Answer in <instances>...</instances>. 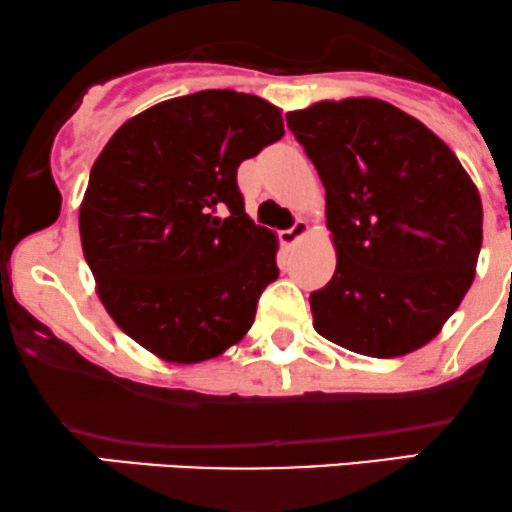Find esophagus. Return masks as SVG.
Returning a JSON list of instances; mask_svg holds the SVG:
<instances>
[{"instance_id": "esophagus-1", "label": "esophagus", "mask_w": 512, "mask_h": 512, "mask_svg": "<svg viewBox=\"0 0 512 512\" xmlns=\"http://www.w3.org/2000/svg\"><path fill=\"white\" fill-rule=\"evenodd\" d=\"M309 234V225L304 220H297L295 225H292L290 229H285V232H280V241H283L285 246H292L297 244L302 237H307Z\"/></svg>"}]
</instances>
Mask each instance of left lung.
<instances>
[{
	"instance_id": "1",
	"label": "left lung",
	"mask_w": 512,
	"mask_h": 512,
	"mask_svg": "<svg viewBox=\"0 0 512 512\" xmlns=\"http://www.w3.org/2000/svg\"><path fill=\"white\" fill-rule=\"evenodd\" d=\"M285 118L326 188L336 246V273L309 295L314 329L370 358L426 346L474 283L484 239L474 181L387 101H319Z\"/></svg>"
}]
</instances>
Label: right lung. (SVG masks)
Here are the masks:
<instances>
[{
    "label": "right lung",
    "instance_id": "right-lung-1",
    "mask_svg": "<svg viewBox=\"0 0 512 512\" xmlns=\"http://www.w3.org/2000/svg\"><path fill=\"white\" fill-rule=\"evenodd\" d=\"M283 135L278 106L208 89L125 120L91 166L79 237L99 300L166 363L239 343L278 278V237L244 212L237 169Z\"/></svg>",
    "mask_w": 512,
    "mask_h": 512
}]
</instances>
